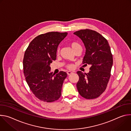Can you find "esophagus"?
<instances>
[{
    "instance_id": "1",
    "label": "esophagus",
    "mask_w": 131,
    "mask_h": 131,
    "mask_svg": "<svg viewBox=\"0 0 131 131\" xmlns=\"http://www.w3.org/2000/svg\"><path fill=\"white\" fill-rule=\"evenodd\" d=\"M72 73V72L71 71H68L67 72V73L68 75H69V74H71Z\"/></svg>"
}]
</instances>
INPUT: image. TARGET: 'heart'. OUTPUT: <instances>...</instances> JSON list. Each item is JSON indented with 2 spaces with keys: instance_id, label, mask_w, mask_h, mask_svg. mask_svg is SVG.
Here are the masks:
<instances>
[{
  "instance_id": "obj_1",
  "label": "heart",
  "mask_w": 131,
  "mask_h": 131,
  "mask_svg": "<svg viewBox=\"0 0 131 131\" xmlns=\"http://www.w3.org/2000/svg\"><path fill=\"white\" fill-rule=\"evenodd\" d=\"M70 46L71 47V48L72 49V50L73 51H74L75 50H76L77 48H78L79 47H81V46L80 45V44H79L77 42H71L70 43ZM68 68H69V69H72L73 68V65H71V64H70V65H68L67 66Z\"/></svg>"
}]
</instances>
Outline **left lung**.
Here are the masks:
<instances>
[{
    "label": "left lung",
    "mask_w": 131,
    "mask_h": 131,
    "mask_svg": "<svg viewBox=\"0 0 131 131\" xmlns=\"http://www.w3.org/2000/svg\"><path fill=\"white\" fill-rule=\"evenodd\" d=\"M73 34L79 37L85 48L83 64L91 65L87 73L77 71V90L85 99H96L106 90L110 77L113 64L110 48L104 37L94 30L82 29Z\"/></svg>",
    "instance_id": "1"
}]
</instances>
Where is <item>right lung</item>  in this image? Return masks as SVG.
Returning a JSON list of instances; mask_svg holds the SVG:
<instances>
[{
  "instance_id": "right-lung-1",
  "label": "right lung",
  "mask_w": 131,
  "mask_h": 131,
  "mask_svg": "<svg viewBox=\"0 0 131 131\" xmlns=\"http://www.w3.org/2000/svg\"><path fill=\"white\" fill-rule=\"evenodd\" d=\"M67 32H49L35 38L27 48L23 59L26 81L33 93L40 100L52 102L61 95L63 83L67 74L60 71L55 75L50 64L57 58L59 45Z\"/></svg>"
}]
</instances>
